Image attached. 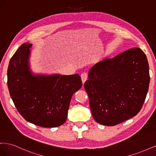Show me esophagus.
Listing matches in <instances>:
<instances>
[{"label": "esophagus", "mask_w": 156, "mask_h": 156, "mask_svg": "<svg viewBox=\"0 0 156 156\" xmlns=\"http://www.w3.org/2000/svg\"><path fill=\"white\" fill-rule=\"evenodd\" d=\"M81 80H82V82L84 84L85 83V81L87 80L88 78V74L86 72H83L81 73Z\"/></svg>", "instance_id": "1"}]
</instances>
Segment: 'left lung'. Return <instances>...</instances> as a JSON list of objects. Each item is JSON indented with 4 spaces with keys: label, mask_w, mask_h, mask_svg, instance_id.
Returning a JSON list of instances; mask_svg holds the SVG:
<instances>
[{
    "label": "left lung",
    "mask_w": 156,
    "mask_h": 156,
    "mask_svg": "<svg viewBox=\"0 0 156 156\" xmlns=\"http://www.w3.org/2000/svg\"><path fill=\"white\" fill-rule=\"evenodd\" d=\"M149 83L148 60L140 48L97 63L84 84L94 120L113 126L135 116L142 108Z\"/></svg>",
    "instance_id": "obj_1"
}]
</instances>
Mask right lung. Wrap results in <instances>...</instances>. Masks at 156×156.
<instances>
[{
  "instance_id": "right-lung-1",
  "label": "right lung",
  "mask_w": 156,
  "mask_h": 156,
  "mask_svg": "<svg viewBox=\"0 0 156 156\" xmlns=\"http://www.w3.org/2000/svg\"><path fill=\"white\" fill-rule=\"evenodd\" d=\"M32 45L22 44L10 60L8 87L17 110L37 126L55 127L66 120L73 94L82 87L79 74L33 75L29 58Z\"/></svg>"
}]
</instances>
